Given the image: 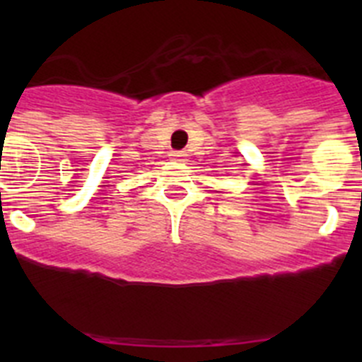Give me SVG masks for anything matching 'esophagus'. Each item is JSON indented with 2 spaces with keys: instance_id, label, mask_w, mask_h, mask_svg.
Returning a JSON list of instances; mask_svg holds the SVG:
<instances>
[{
  "instance_id": "obj_1",
  "label": "esophagus",
  "mask_w": 362,
  "mask_h": 362,
  "mask_svg": "<svg viewBox=\"0 0 362 362\" xmlns=\"http://www.w3.org/2000/svg\"><path fill=\"white\" fill-rule=\"evenodd\" d=\"M185 156H187L185 152H172V159H175V161H185Z\"/></svg>"
}]
</instances>
